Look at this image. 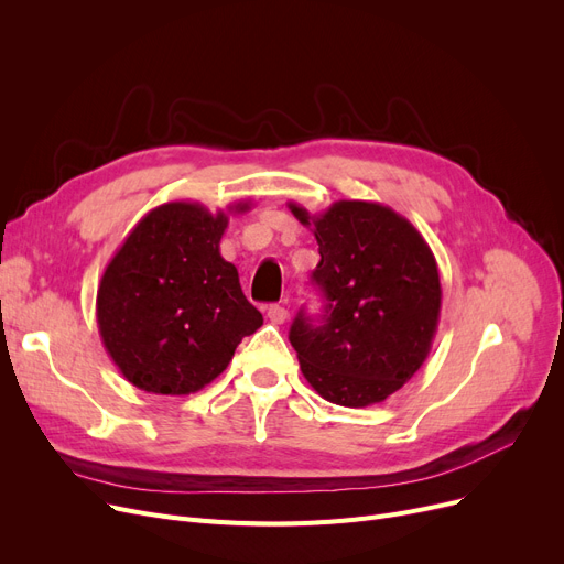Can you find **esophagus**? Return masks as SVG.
Instances as JSON below:
<instances>
[{
  "label": "esophagus",
  "mask_w": 564,
  "mask_h": 564,
  "mask_svg": "<svg viewBox=\"0 0 564 564\" xmlns=\"http://www.w3.org/2000/svg\"><path fill=\"white\" fill-rule=\"evenodd\" d=\"M267 317H270V322H274V324H283L288 319V308L281 304H272L270 308H267Z\"/></svg>",
  "instance_id": "obj_1"
}]
</instances>
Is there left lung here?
<instances>
[{
    "instance_id": "obj_1",
    "label": "left lung",
    "mask_w": 564,
    "mask_h": 564,
    "mask_svg": "<svg viewBox=\"0 0 564 564\" xmlns=\"http://www.w3.org/2000/svg\"><path fill=\"white\" fill-rule=\"evenodd\" d=\"M290 213L313 230L324 315L300 313L290 343L311 387L340 406L383 402L419 372L441 313L438 267L409 219L372 200H336L319 215Z\"/></svg>"
}]
</instances>
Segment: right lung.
Masks as SVG:
<instances>
[{
    "instance_id": "1",
    "label": "right lung",
    "mask_w": 564,
    "mask_h": 564,
    "mask_svg": "<svg viewBox=\"0 0 564 564\" xmlns=\"http://www.w3.org/2000/svg\"><path fill=\"white\" fill-rule=\"evenodd\" d=\"M249 200L228 213H247ZM224 210L194 200L153 207L118 247L98 285L102 345L132 387L189 395L230 364L235 347L260 324L235 264L219 253Z\"/></svg>"
}]
</instances>
